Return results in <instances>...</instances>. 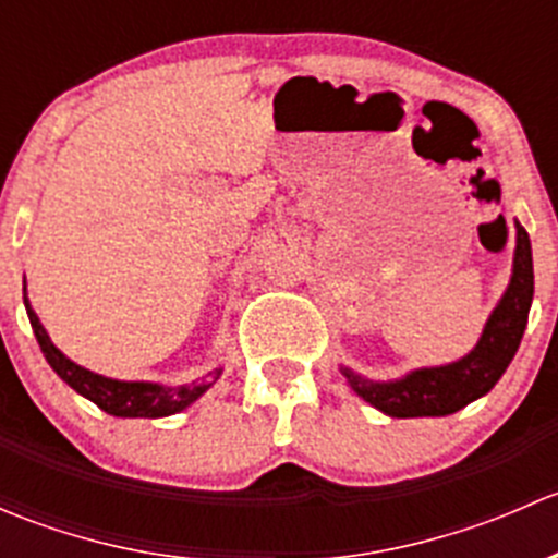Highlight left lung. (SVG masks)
I'll return each instance as SVG.
<instances>
[{"label":"left lung","mask_w":558,"mask_h":558,"mask_svg":"<svg viewBox=\"0 0 558 558\" xmlns=\"http://www.w3.org/2000/svg\"><path fill=\"white\" fill-rule=\"evenodd\" d=\"M534 296L532 243L526 229L515 221L513 272L497 307L488 315L475 348L466 356L440 367H418L393 380H369L342 367L348 386L391 418H424V415H451L475 399L486 397L502 378L521 345Z\"/></svg>","instance_id":"1"}]
</instances>
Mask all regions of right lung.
<instances>
[{"instance_id": "right-lung-1", "label": "right lung", "mask_w": 558, "mask_h": 558, "mask_svg": "<svg viewBox=\"0 0 558 558\" xmlns=\"http://www.w3.org/2000/svg\"><path fill=\"white\" fill-rule=\"evenodd\" d=\"M24 305H26V315H29L32 329H35L39 348H43V356L48 359L53 373L59 375L66 386L75 388L81 397L92 399L97 408H102L105 413L110 415H118V418H165V415L180 413V410H185L189 404H194L196 399L216 384L223 373V367H216L213 373H207V378L191 380V384H180V386L154 384V380L105 378V375L92 373V369L75 364L70 356H64V353L53 345V340L48 337L45 326L39 324L37 313L32 311L29 296H26V280H24Z\"/></svg>"}]
</instances>
